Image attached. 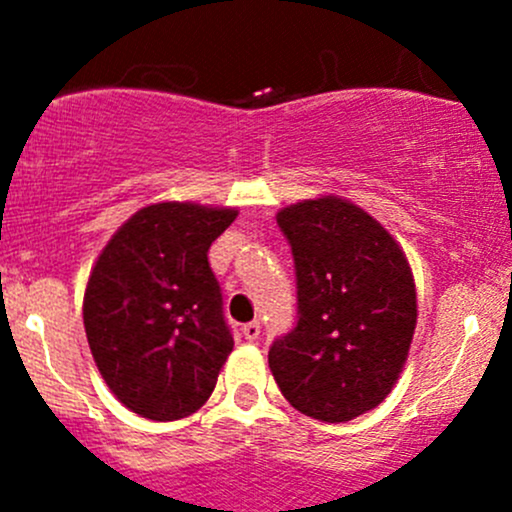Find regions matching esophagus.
<instances>
[{"mask_svg":"<svg viewBox=\"0 0 512 512\" xmlns=\"http://www.w3.org/2000/svg\"><path fill=\"white\" fill-rule=\"evenodd\" d=\"M242 337H245L247 342H255V339L260 337V322H247L245 327H242Z\"/></svg>","mask_w":512,"mask_h":512,"instance_id":"obj_1","label":"esophagus"}]
</instances>
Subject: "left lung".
Returning <instances> with one entry per match:
<instances>
[{
  "label": "left lung",
  "instance_id": "8db88e82",
  "mask_svg": "<svg viewBox=\"0 0 512 512\" xmlns=\"http://www.w3.org/2000/svg\"><path fill=\"white\" fill-rule=\"evenodd\" d=\"M297 275V324L270 347L282 396L302 414L344 423L379 406L416 329L404 250L349 200H302L277 213Z\"/></svg>",
  "mask_w": 512,
  "mask_h": 512
}]
</instances>
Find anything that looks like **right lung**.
<instances>
[{
    "label": "right lung",
    "instance_id": "add662e5",
    "mask_svg": "<svg viewBox=\"0 0 512 512\" xmlns=\"http://www.w3.org/2000/svg\"><path fill=\"white\" fill-rule=\"evenodd\" d=\"M235 218L232 208L148 205L98 255L84 294L86 339L133 414L175 421L213 394L235 342L208 250Z\"/></svg>",
    "mask_w": 512,
    "mask_h": 512
}]
</instances>
